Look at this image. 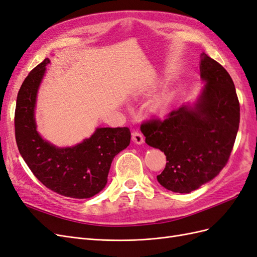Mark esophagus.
<instances>
[{
	"label": "esophagus",
	"mask_w": 257,
	"mask_h": 257,
	"mask_svg": "<svg viewBox=\"0 0 257 257\" xmlns=\"http://www.w3.org/2000/svg\"><path fill=\"white\" fill-rule=\"evenodd\" d=\"M132 139H133V142L137 145H142L145 142L144 136L139 133V132H133V134H132Z\"/></svg>",
	"instance_id": "34e87169"
}]
</instances>
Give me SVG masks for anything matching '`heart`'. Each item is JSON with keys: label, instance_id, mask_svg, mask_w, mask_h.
<instances>
[{"label": "heart", "instance_id": "obj_1", "mask_svg": "<svg viewBox=\"0 0 257 257\" xmlns=\"http://www.w3.org/2000/svg\"><path fill=\"white\" fill-rule=\"evenodd\" d=\"M159 108H160V107H159V106H157V107H155V109H154V110H158Z\"/></svg>", "mask_w": 257, "mask_h": 257}]
</instances>
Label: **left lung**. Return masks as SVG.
<instances>
[{
    "instance_id": "1",
    "label": "left lung",
    "mask_w": 257,
    "mask_h": 257,
    "mask_svg": "<svg viewBox=\"0 0 257 257\" xmlns=\"http://www.w3.org/2000/svg\"><path fill=\"white\" fill-rule=\"evenodd\" d=\"M200 59V77L206 84L197 103L141 126L146 143L166 155L158 181L175 193L197 190L219 175L227 164L239 128L240 105L231 77L206 53Z\"/></svg>"
}]
</instances>
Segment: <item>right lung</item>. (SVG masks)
Instances as JSON below:
<instances>
[{
	"label": "right lung",
	"mask_w": 257,
	"mask_h": 257,
	"mask_svg": "<svg viewBox=\"0 0 257 257\" xmlns=\"http://www.w3.org/2000/svg\"><path fill=\"white\" fill-rule=\"evenodd\" d=\"M48 63L47 58L34 67L18 92L15 110L18 150L46 188L66 197L90 198L105 188L111 162L130 145L131 132L128 127H99L90 138L68 148L44 141L36 131L34 109Z\"/></svg>",
	"instance_id": "obj_1"
}]
</instances>
